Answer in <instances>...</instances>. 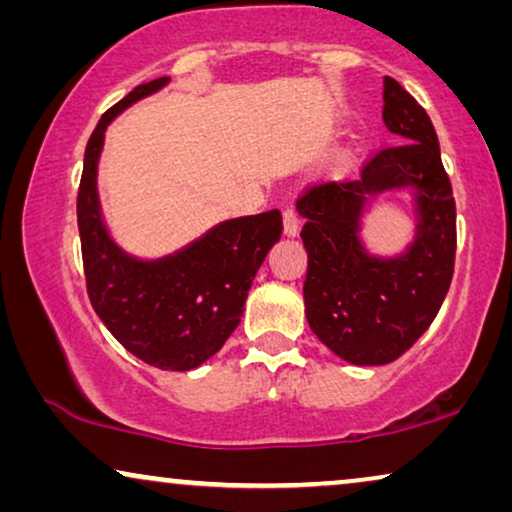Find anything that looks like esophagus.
Masks as SVG:
<instances>
[{
    "instance_id": "obj_1",
    "label": "esophagus",
    "mask_w": 512,
    "mask_h": 512,
    "mask_svg": "<svg viewBox=\"0 0 512 512\" xmlns=\"http://www.w3.org/2000/svg\"><path fill=\"white\" fill-rule=\"evenodd\" d=\"M300 230V216L293 207L284 209V235L286 237H296Z\"/></svg>"
}]
</instances>
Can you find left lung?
I'll return each mask as SVG.
<instances>
[{
  "mask_svg": "<svg viewBox=\"0 0 512 512\" xmlns=\"http://www.w3.org/2000/svg\"><path fill=\"white\" fill-rule=\"evenodd\" d=\"M382 121L398 144L361 167V179L324 181L298 200L307 249L305 317L314 335L354 366H384L431 326L450 291L457 254V205L436 130L401 83L384 79ZM418 188V240L398 259H373L355 233L365 195Z\"/></svg>",
  "mask_w": 512,
  "mask_h": 512,
  "instance_id": "1",
  "label": "left lung"
}]
</instances>
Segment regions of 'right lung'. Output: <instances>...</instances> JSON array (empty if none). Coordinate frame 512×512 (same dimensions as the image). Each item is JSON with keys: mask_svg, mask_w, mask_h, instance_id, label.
<instances>
[{"mask_svg": "<svg viewBox=\"0 0 512 512\" xmlns=\"http://www.w3.org/2000/svg\"><path fill=\"white\" fill-rule=\"evenodd\" d=\"M165 83V76L142 83L100 118L83 156L76 221L88 298L109 333L153 368L193 370L219 352L240 324L251 282L284 226L279 209L242 216L151 263L125 256L111 242L95 188L104 130L116 114Z\"/></svg>", "mask_w": 512, "mask_h": 512, "instance_id": "add662e5", "label": "right lung"}]
</instances>
